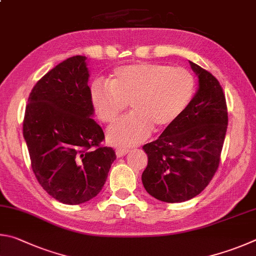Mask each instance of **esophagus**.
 I'll return each mask as SVG.
<instances>
[{"mask_svg":"<svg viewBox=\"0 0 256 256\" xmlns=\"http://www.w3.org/2000/svg\"><path fill=\"white\" fill-rule=\"evenodd\" d=\"M129 153V150H124V148H118L116 150V154L118 158H124V155H127Z\"/></svg>","mask_w":256,"mask_h":256,"instance_id":"1","label":"esophagus"}]
</instances>
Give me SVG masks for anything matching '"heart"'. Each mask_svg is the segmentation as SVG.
I'll use <instances>...</instances> for the list:
<instances>
[{
  "label": "heart",
  "mask_w": 256,
  "mask_h": 256,
  "mask_svg": "<svg viewBox=\"0 0 256 256\" xmlns=\"http://www.w3.org/2000/svg\"><path fill=\"white\" fill-rule=\"evenodd\" d=\"M194 78L183 67L156 62H136L116 68L109 84L96 82L91 101L103 124H114L127 109L132 114L108 130L116 146H134L150 137L152 130L170 127L194 98Z\"/></svg>",
  "instance_id": "b5f03b06"
}]
</instances>
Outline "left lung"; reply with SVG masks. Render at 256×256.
<instances>
[{
  "instance_id": "8db88e82",
  "label": "left lung",
  "mask_w": 256,
  "mask_h": 256,
  "mask_svg": "<svg viewBox=\"0 0 256 256\" xmlns=\"http://www.w3.org/2000/svg\"><path fill=\"white\" fill-rule=\"evenodd\" d=\"M199 88L183 114L158 140L142 146L148 164L142 181L158 200L176 204L204 190L217 172L225 140L228 112L218 80L189 62Z\"/></svg>"
}]
</instances>
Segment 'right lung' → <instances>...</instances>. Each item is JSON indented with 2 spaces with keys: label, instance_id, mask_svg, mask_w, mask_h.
Here are the masks:
<instances>
[{
  "label": "right lung",
  "instance_id": "add662e5",
  "mask_svg": "<svg viewBox=\"0 0 256 256\" xmlns=\"http://www.w3.org/2000/svg\"><path fill=\"white\" fill-rule=\"evenodd\" d=\"M86 57L73 56L40 78L31 91L24 137L31 168L42 189L62 204L94 198L106 181L116 153L101 145L94 114Z\"/></svg>",
  "mask_w": 256,
  "mask_h": 256
}]
</instances>
